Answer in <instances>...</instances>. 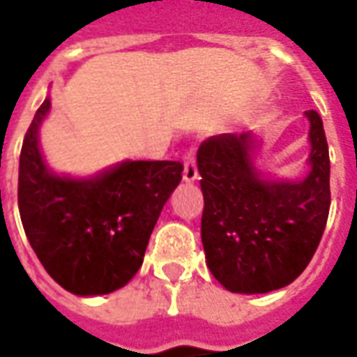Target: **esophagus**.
<instances>
[{
	"instance_id": "34e87169",
	"label": "esophagus",
	"mask_w": 357,
	"mask_h": 357,
	"mask_svg": "<svg viewBox=\"0 0 357 357\" xmlns=\"http://www.w3.org/2000/svg\"><path fill=\"white\" fill-rule=\"evenodd\" d=\"M183 178L186 183H194L198 181V167H196V159H194V153H186L184 158V173Z\"/></svg>"
}]
</instances>
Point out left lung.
Returning a JSON list of instances; mask_svg holds the SVG:
<instances>
[{
  "label": "left lung",
  "mask_w": 357,
  "mask_h": 357,
  "mask_svg": "<svg viewBox=\"0 0 357 357\" xmlns=\"http://www.w3.org/2000/svg\"><path fill=\"white\" fill-rule=\"evenodd\" d=\"M304 115L310 158L307 173L296 181L257 169L261 138L252 130L199 144L202 244L211 275L231 292L265 294L287 287L319 246L331 206V161L319 113Z\"/></svg>",
  "instance_id": "left-lung-1"
}]
</instances>
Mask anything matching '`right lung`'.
<instances>
[{
    "label": "right lung",
    "instance_id": "obj_1",
    "mask_svg": "<svg viewBox=\"0 0 357 357\" xmlns=\"http://www.w3.org/2000/svg\"><path fill=\"white\" fill-rule=\"evenodd\" d=\"M50 109L47 96L22 142V227L57 284L77 296L109 294L142 267L161 209L183 178V163L125 159L90 176L55 173L40 148Z\"/></svg>",
    "mask_w": 357,
    "mask_h": 357
}]
</instances>
